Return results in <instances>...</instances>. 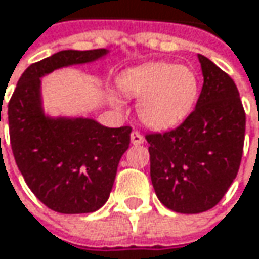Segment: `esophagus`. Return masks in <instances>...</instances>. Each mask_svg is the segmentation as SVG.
Here are the masks:
<instances>
[{
  "label": "esophagus",
  "instance_id": "34e87169",
  "mask_svg": "<svg viewBox=\"0 0 259 259\" xmlns=\"http://www.w3.org/2000/svg\"><path fill=\"white\" fill-rule=\"evenodd\" d=\"M130 141H132L133 145H141V144H144V136H142L139 132H132Z\"/></svg>",
  "mask_w": 259,
  "mask_h": 259
}]
</instances>
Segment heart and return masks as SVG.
Here are the masks:
<instances>
[{
	"instance_id": "heart-1",
	"label": "heart",
	"mask_w": 259,
	"mask_h": 259,
	"mask_svg": "<svg viewBox=\"0 0 259 259\" xmlns=\"http://www.w3.org/2000/svg\"><path fill=\"white\" fill-rule=\"evenodd\" d=\"M120 90L129 97L139 99L138 114L151 129H171L183 123L193 111L199 97L196 73L174 63H147L132 67L118 78ZM114 105L123 100L111 94Z\"/></svg>"
}]
</instances>
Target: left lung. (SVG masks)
<instances>
[{"mask_svg":"<svg viewBox=\"0 0 259 259\" xmlns=\"http://www.w3.org/2000/svg\"><path fill=\"white\" fill-rule=\"evenodd\" d=\"M198 60L204 83L193 112L177 129L145 136L154 192L184 214L207 211L224 198L240 168L246 130L233 79L207 57Z\"/></svg>","mask_w":259,"mask_h":259,"instance_id":"left-lung-1","label":"left lung"}]
</instances>
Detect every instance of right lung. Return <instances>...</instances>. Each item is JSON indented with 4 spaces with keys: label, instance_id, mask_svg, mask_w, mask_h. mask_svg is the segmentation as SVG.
<instances>
[{
    "label": "right lung",
    "instance_id": "obj_1",
    "mask_svg": "<svg viewBox=\"0 0 259 259\" xmlns=\"http://www.w3.org/2000/svg\"><path fill=\"white\" fill-rule=\"evenodd\" d=\"M108 52L69 49L31 64L9 102L16 165L32 193L57 213H93L108 201L132 127L112 129L93 118L46 115L41 78L63 67L93 63Z\"/></svg>",
    "mask_w": 259,
    "mask_h": 259
}]
</instances>
